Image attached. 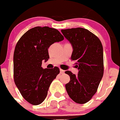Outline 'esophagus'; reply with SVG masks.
<instances>
[{"mask_svg": "<svg viewBox=\"0 0 120 120\" xmlns=\"http://www.w3.org/2000/svg\"><path fill=\"white\" fill-rule=\"evenodd\" d=\"M64 73H65V71L64 70H62V69H61L60 70V73H61V74H64Z\"/></svg>", "mask_w": 120, "mask_h": 120, "instance_id": "esophagus-1", "label": "esophagus"}]
</instances>
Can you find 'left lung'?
I'll list each match as a JSON object with an SVG mask.
<instances>
[{"label": "left lung", "mask_w": 120, "mask_h": 120, "mask_svg": "<svg viewBox=\"0 0 120 120\" xmlns=\"http://www.w3.org/2000/svg\"><path fill=\"white\" fill-rule=\"evenodd\" d=\"M61 32L73 47L71 59L76 61L77 75L70 71V80L65 85L68 96L75 102L84 104L96 94L104 72L103 50L96 35L82 27L62 29Z\"/></svg>", "instance_id": "1"}]
</instances>
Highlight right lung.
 <instances>
[{"label": "right lung", "instance_id": "obj_1", "mask_svg": "<svg viewBox=\"0 0 120 120\" xmlns=\"http://www.w3.org/2000/svg\"><path fill=\"white\" fill-rule=\"evenodd\" d=\"M64 40L57 29L37 26L27 30L18 41L14 53V79L23 98L33 105H40L47 95L59 68L43 69L42 61L49 59L48 49Z\"/></svg>", "mask_w": 120, "mask_h": 120}]
</instances>
